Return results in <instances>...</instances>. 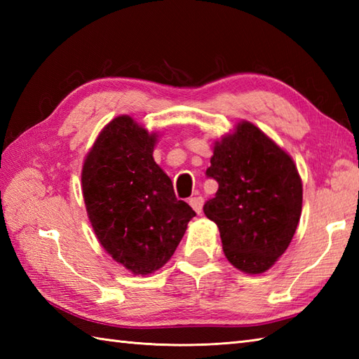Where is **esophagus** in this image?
Here are the masks:
<instances>
[{
    "mask_svg": "<svg viewBox=\"0 0 359 359\" xmlns=\"http://www.w3.org/2000/svg\"><path fill=\"white\" fill-rule=\"evenodd\" d=\"M189 205H191L193 210L197 212V215H201L202 207H203V197L202 196L191 197V199H189Z\"/></svg>",
    "mask_w": 359,
    "mask_h": 359,
    "instance_id": "obj_1",
    "label": "esophagus"
}]
</instances>
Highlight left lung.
Returning a JSON list of instances; mask_svg holds the SVG:
<instances>
[{
  "label": "left lung",
  "instance_id": "obj_1",
  "mask_svg": "<svg viewBox=\"0 0 359 359\" xmlns=\"http://www.w3.org/2000/svg\"><path fill=\"white\" fill-rule=\"evenodd\" d=\"M207 175L219 189L203 212L217 225L226 259L243 273L266 271L299 224L302 182L293 158L243 120L215 143Z\"/></svg>",
  "mask_w": 359,
  "mask_h": 359
}]
</instances>
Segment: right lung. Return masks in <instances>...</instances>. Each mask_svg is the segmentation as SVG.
Instances as JSON below:
<instances>
[{
	"instance_id": "add662e5",
	"label": "right lung",
	"mask_w": 359,
	"mask_h": 359,
	"mask_svg": "<svg viewBox=\"0 0 359 359\" xmlns=\"http://www.w3.org/2000/svg\"><path fill=\"white\" fill-rule=\"evenodd\" d=\"M157 134L118 116L98 134L81 171L89 222L114 261L149 274L170 261L196 212L177 201L152 157Z\"/></svg>"
}]
</instances>
